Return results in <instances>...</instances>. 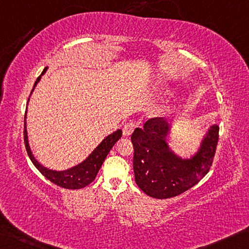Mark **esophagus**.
<instances>
[{
    "instance_id": "34e87169",
    "label": "esophagus",
    "mask_w": 249,
    "mask_h": 249,
    "mask_svg": "<svg viewBox=\"0 0 249 249\" xmlns=\"http://www.w3.org/2000/svg\"><path fill=\"white\" fill-rule=\"evenodd\" d=\"M137 124L136 122L129 121L127 124H124V128H122V132H124V136H130L133 132V130L136 129Z\"/></svg>"
}]
</instances>
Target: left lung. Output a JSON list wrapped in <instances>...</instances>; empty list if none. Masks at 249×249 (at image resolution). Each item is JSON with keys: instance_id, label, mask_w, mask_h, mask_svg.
Wrapping results in <instances>:
<instances>
[{"instance_id": "left-lung-1", "label": "left lung", "mask_w": 249, "mask_h": 249, "mask_svg": "<svg viewBox=\"0 0 249 249\" xmlns=\"http://www.w3.org/2000/svg\"><path fill=\"white\" fill-rule=\"evenodd\" d=\"M168 130L163 118H152L131 135L136 183L148 196L158 199L178 196L197 185L210 170L219 139V127L215 124L198 154L191 159H181L168 148Z\"/></svg>"}]
</instances>
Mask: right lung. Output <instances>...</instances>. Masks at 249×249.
<instances>
[{"label": "right lung", "instance_id": "obj_1", "mask_svg": "<svg viewBox=\"0 0 249 249\" xmlns=\"http://www.w3.org/2000/svg\"><path fill=\"white\" fill-rule=\"evenodd\" d=\"M45 71H47V68L44 69L41 75L43 74ZM41 75L37 76L36 81L34 83V87H36V83L39 82V80L41 79ZM121 135H122L121 130H117V131L113 132L112 135H110L107 137L106 139H103L102 142L94 149L92 154L88 157L82 163L78 164V166L64 171H53V170L47 169V168H44L43 166H41V164L37 162L36 158L33 157L29 147L28 136H26L25 121H24V144H25L26 152H28L31 161L33 162L34 166L36 167V169L39 170L45 178L49 179V180L54 183V185L62 187V188H66V189H81L83 187H86L89 185V183L92 182L95 179V176H97L99 169L101 168L103 161H105L106 157L108 156L109 151L111 150V148L114 146V143L120 139Z\"/></svg>", "mask_w": 249, "mask_h": 249}]
</instances>
